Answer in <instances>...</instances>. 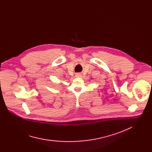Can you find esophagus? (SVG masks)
<instances>
[{"instance_id": "esophagus-1", "label": "esophagus", "mask_w": 152, "mask_h": 152, "mask_svg": "<svg viewBox=\"0 0 152 152\" xmlns=\"http://www.w3.org/2000/svg\"><path fill=\"white\" fill-rule=\"evenodd\" d=\"M75 77H81V74L80 73H76L75 75Z\"/></svg>"}]
</instances>
